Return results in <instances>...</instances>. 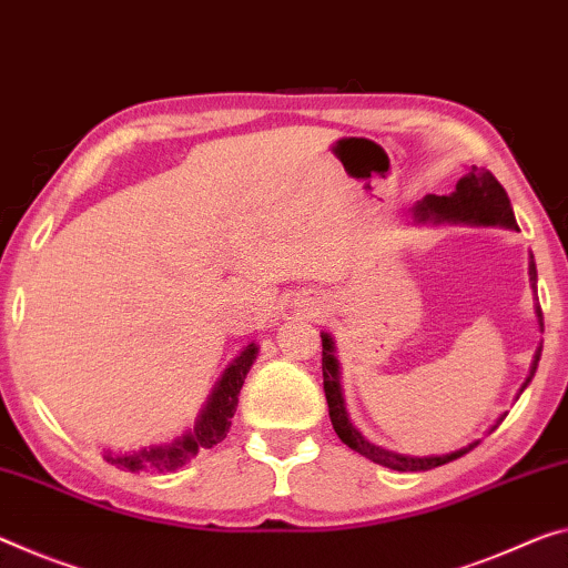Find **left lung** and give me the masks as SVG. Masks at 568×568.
Listing matches in <instances>:
<instances>
[{
  "label": "left lung",
  "mask_w": 568,
  "mask_h": 568,
  "mask_svg": "<svg viewBox=\"0 0 568 568\" xmlns=\"http://www.w3.org/2000/svg\"><path fill=\"white\" fill-rule=\"evenodd\" d=\"M414 217L419 222H465V224H500V227L508 230H518L516 224V214H513L510 200L506 194V189L500 186L498 179H495L488 169H478L473 166L467 174L457 182L455 192L449 196H437V194H427L417 206H414ZM528 275H530V287H536V263L534 255H530L528 263ZM536 318L538 326L544 331V313L541 305H536ZM323 341V392H326V402H328V414H331V425L336 429V435L341 437V443L348 445L351 449H356L358 455L368 457V460L384 467H392V470L399 473H417V470H432V467H439L445 463H453L457 457H463L465 453L478 445H467L463 449H455L449 455H432V457H412V455H399L392 453V449H384L379 445L368 443V439L358 432L354 425H351L348 414H346V404H344V392H341V379H338V358L333 354V338L328 333H321ZM538 358H541V346H538L536 356H534V366H530V374L526 384L520 386V392L526 389L534 379ZM503 417L498 419V425ZM493 425V429L498 427ZM490 429V432H493Z\"/></svg>",
  "instance_id": "8db88e82"
}]
</instances>
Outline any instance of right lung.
Returning <instances> with one entry per match:
<instances>
[{
  "instance_id": "add662e5",
  "label": "right lung",
  "mask_w": 568,
  "mask_h": 568,
  "mask_svg": "<svg viewBox=\"0 0 568 568\" xmlns=\"http://www.w3.org/2000/svg\"><path fill=\"white\" fill-rule=\"evenodd\" d=\"M255 358H257L255 344H250L240 351V356L235 358V362L224 368L222 379L217 382V386H214L210 399H206L194 429H189L186 435L176 437L174 443H169V445L133 449V453H129V455L105 453L103 457L111 465L121 467V470H129V473H143V470L169 473V470H176V467L186 465L196 453H200V449H210L217 443H222L230 432L232 417H235V412H237L240 389H242V384H245V376Z\"/></svg>"
}]
</instances>
